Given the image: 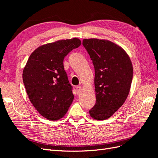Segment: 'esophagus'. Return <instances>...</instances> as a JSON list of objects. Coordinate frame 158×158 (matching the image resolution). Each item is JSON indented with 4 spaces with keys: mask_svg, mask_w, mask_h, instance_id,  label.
Returning <instances> with one entry per match:
<instances>
[{
    "mask_svg": "<svg viewBox=\"0 0 158 158\" xmlns=\"http://www.w3.org/2000/svg\"><path fill=\"white\" fill-rule=\"evenodd\" d=\"M76 89H77V94H81V90H82V88H81V86H77V88H76Z\"/></svg>",
    "mask_w": 158,
    "mask_h": 158,
    "instance_id": "1",
    "label": "esophagus"
}]
</instances>
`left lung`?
<instances>
[{
	"label": "left lung",
	"instance_id": "left-lung-1",
	"mask_svg": "<svg viewBox=\"0 0 158 158\" xmlns=\"http://www.w3.org/2000/svg\"><path fill=\"white\" fill-rule=\"evenodd\" d=\"M94 66L96 102L89 111L96 120L109 119L123 105L133 77L130 58L123 48L108 40L83 39Z\"/></svg>",
	"mask_w": 158,
	"mask_h": 158
}]
</instances>
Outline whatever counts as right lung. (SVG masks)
<instances>
[{
    "mask_svg": "<svg viewBox=\"0 0 158 158\" xmlns=\"http://www.w3.org/2000/svg\"><path fill=\"white\" fill-rule=\"evenodd\" d=\"M79 39L60 40L36 48L23 70L28 98L36 110L51 121L62 118L74 99L64 68V57L81 45Z\"/></svg>",
    "mask_w": 158,
    "mask_h": 158,
    "instance_id": "add662e5",
    "label": "right lung"
}]
</instances>
